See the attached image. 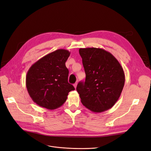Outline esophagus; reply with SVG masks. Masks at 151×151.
I'll return each instance as SVG.
<instances>
[{
	"label": "esophagus",
	"mask_w": 151,
	"mask_h": 151,
	"mask_svg": "<svg viewBox=\"0 0 151 151\" xmlns=\"http://www.w3.org/2000/svg\"><path fill=\"white\" fill-rule=\"evenodd\" d=\"M77 83H75L74 84V88L76 89V88H77Z\"/></svg>",
	"instance_id": "1"
}]
</instances>
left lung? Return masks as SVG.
<instances>
[{"instance_id": "obj_1", "label": "left lung", "mask_w": 151, "mask_h": 151, "mask_svg": "<svg viewBox=\"0 0 151 151\" xmlns=\"http://www.w3.org/2000/svg\"><path fill=\"white\" fill-rule=\"evenodd\" d=\"M85 82L77 86L81 101L90 111L101 113L113 106L125 84V73L113 55L99 48H80Z\"/></svg>"}]
</instances>
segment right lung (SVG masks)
Returning a JSON list of instances; mask_svg holds the SVG:
<instances>
[{
	"label": "right lung",
	"mask_w": 151,
	"mask_h": 151,
	"mask_svg": "<svg viewBox=\"0 0 151 151\" xmlns=\"http://www.w3.org/2000/svg\"><path fill=\"white\" fill-rule=\"evenodd\" d=\"M70 52L58 49L47 54L31 66L26 77L29 96L38 106L55 109L63 104L68 93L74 90L68 83L65 62Z\"/></svg>",
	"instance_id": "add662e5"
}]
</instances>
